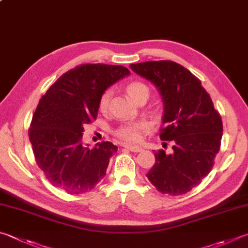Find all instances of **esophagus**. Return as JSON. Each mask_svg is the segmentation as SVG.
<instances>
[{
  "label": "esophagus",
  "mask_w": 248,
  "mask_h": 248,
  "mask_svg": "<svg viewBox=\"0 0 248 248\" xmlns=\"http://www.w3.org/2000/svg\"><path fill=\"white\" fill-rule=\"evenodd\" d=\"M122 147H124V148H126L128 150H131L132 153H140L141 151V148L140 146H132V145H127V144H123Z\"/></svg>",
  "instance_id": "obj_1"
}]
</instances>
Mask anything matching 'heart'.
I'll return each mask as SVG.
<instances>
[{"mask_svg": "<svg viewBox=\"0 0 248 248\" xmlns=\"http://www.w3.org/2000/svg\"><path fill=\"white\" fill-rule=\"evenodd\" d=\"M126 93L134 102H138L140 100H147L150 94V89L145 82L140 80L131 81L126 86ZM111 91L106 90L100 95L99 99V110L102 113H106L110 103ZM149 131V124L145 120H138L132 122H125L121 124L114 131V135L120 138L121 140L126 142H138L141 140L142 136Z\"/></svg>", "mask_w": 248, "mask_h": 248, "instance_id": "obj_1", "label": "heart"}]
</instances>
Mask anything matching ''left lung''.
Instances as JSON below:
<instances>
[{
    "label": "left lung",
    "instance_id": "1",
    "mask_svg": "<svg viewBox=\"0 0 248 248\" xmlns=\"http://www.w3.org/2000/svg\"><path fill=\"white\" fill-rule=\"evenodd\" d=\"M159 89L164 103L160 140L172 144V154L155 153L147 177L158 192L186 194L209 174L219 153L223 125L209 93L187 68L172 61L129 65Z\"/></svg>",
    "mask_w": 248,
    "mask_h": 248
}]
</instances>
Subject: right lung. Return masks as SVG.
Returning <instances> with one entry per match:
<instances>
[{
    "instance_id": "1",
    "label": "right lung",
    "mask_w": 248,
    "mask_h": 248,
    "mask_svg": "<svg viewBox=\"0 0 248 248\" xmlns=\"http://www.w3.org/2000/svg\"><path fill=\"white\" fill-rule=\"evenodd\" d=\"M121 65L80 64L59 77L42 95L28 131L34 159L50 183L71 195L93 189L107 173L117 147L81 144L84 125L97 119L99 99L126 76Z\"/></svg>"
}]
</instances>
